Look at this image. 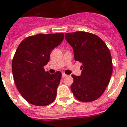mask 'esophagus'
<instances>
[{
    "label": "esophagus",
    "instance_id": "esophagus-1",
    "mask_svg": "<svg viewBox=\"0 0 127 127\" xmlns=\"http://www.w3.org/2000/svg\"><path fill=\"white\" fill-rule=\"evenodd\" d=\"M66 76H67V75H66L64 73H62V77H63V78H64V77H66Z\"/></svg>",
    "mask_w": 127,
    "mask_h": 127
}]
</instances>
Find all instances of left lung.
<instances>
[{"mask_svg": "<svg viewBox=\"0 0 127 127\" xmlns=\"http://www.w3.org/2000/svg\"><path fill=\"white\" fill-rule=\"evenodd\" d=\"M73 48L74 59L82 64L80 76L72 75L71 89L76 99L88 102L97 100L109 85L113 71L109 49L96 35L85 32L65 33Z\"/></svg>", "mask_w": 127, "mask_h": 127, "instance_id": "left-lung-1", "label": "left lung"}]
</instances>
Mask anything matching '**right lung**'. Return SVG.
Here are the masks:
<instances>
[{
    "mask_svg": "<svg viewBox=\"0 0 127 127\" xmlns=\"http://www.w3.org/2000/svg\"><path fill=\"white\" fill-rule=\"evenodd\" d=\"M64 33L37 34L24 39L12 61V73L18 90L24 99L36 106H46L54 101L62 73L50 74L43 66L52 49L63 42Z\"/></svg>",
    "mask_w": 127,
    "mask_h": 127,
    "instance_id": "add662e5",
    "label": "right lung"
}]
</instances>
